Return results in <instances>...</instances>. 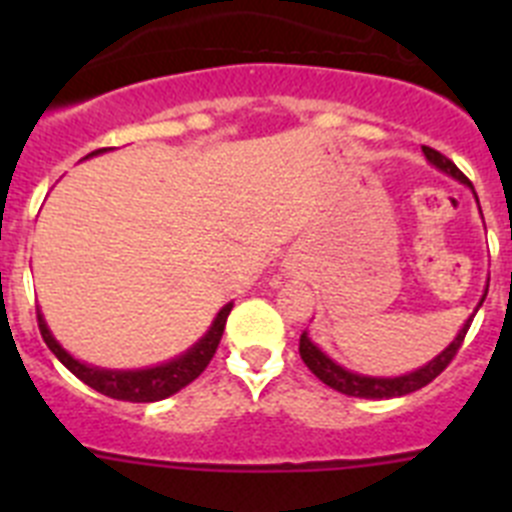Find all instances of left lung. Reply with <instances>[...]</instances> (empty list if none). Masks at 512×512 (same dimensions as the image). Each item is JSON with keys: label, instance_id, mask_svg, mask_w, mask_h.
I'll list each match as a JSON object with an SVG mask.
<instances>
[{"label": "left lung", "instance_id": "1", "mask_svg": "<svg viewBox=\"0 0 512 512\" xmlns=\"http://www.w3.org/2000/svg\"><path fill=\"white\" fill-rule=\"evenodd\" d=\"M423 153H425V158H428V164H433L438 171H443V174L454 176L456 182L467 184V187L474 192L472 182H469L467 176L456 169L454 161H449V158L443 156V153L433 151V148H428V146H423ZM474 200H477V194H474ZM477 205H479V200H477ZM487 287H490V279H487ZM485 297H487V289H485V295H482V300H479V305L474 307V312L467 318V323L461 325V330L456 333L454 341L443 348L441 354L433 356L428 364L418 366V369H413V372L400 374V377H369V374L351 372V369H346V366H341L338 361L330 359L325 351H320V348L310 341L307 330L300 336V356H302V361L307 364V369H310V372L315 374L320 382L328 384V387H333V390L341 392V395L364 397V400H390V397L410 395V392L420 390V387H425V384H431L433 379H436L438 374H441L443 369L451 364V359H454L456 351L461 348V341H464V336H467L469 325H472L474 315H477V310L482 307Z\"/></svg>", "mask_w": 512, "mask_h": 512}]
</instances>
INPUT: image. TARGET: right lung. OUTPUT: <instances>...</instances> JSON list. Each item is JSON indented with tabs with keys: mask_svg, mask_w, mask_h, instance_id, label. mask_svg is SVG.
<instances>
[{
	"mask_svg": "<svg viewBox=\"0 0 512 512\" xmlns=\"http://www.w3.org/2000/svg\"><path fill=\"white\" fill-rule=\"evenodd\" d=\"M107 148H99L92 151L89 156H99ZM87 156V158H89ZM230 310H233V302L217 312L215 320H212L210 330L200 341L194 343L192 348H187L182 356L166 361V364L158 366H146V369H102V366H92L79 361L76 356H71L61 343L53 338L51 328L45 323L43 312L38 310V328L40 336H43L45 346L51 348L56 359L61 361L66 369H69L74 377H79L81 382L89 384L92 390L102 392V395L112 397V400H125V402H158L166 400V397L176 395V392L187 387L189 382L200 377L207 369V364L212 361L217 351V343L223 338L225 320H228Z\"/></svg>",
	"mask_w": 512,
	"mask_h": 512,
	"instance_id": "obj_1",
	"label": "right lung"
}]
</instances>
